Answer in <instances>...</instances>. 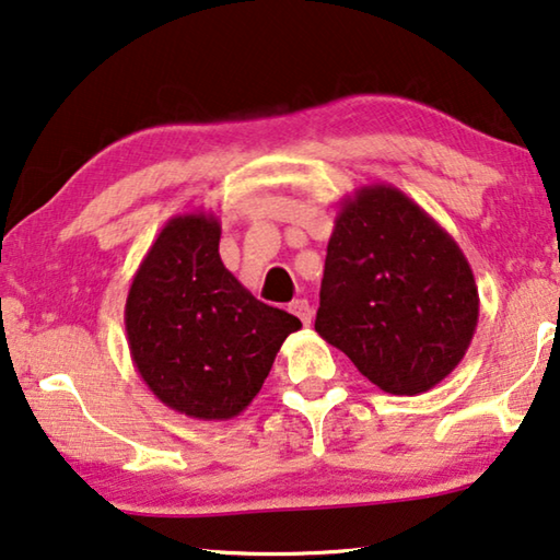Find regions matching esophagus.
I'll list each match as a JSON object with an SVG mask.
<instances>
[{
  "label": "esophagus",
  "instance_id": "34e87169",
  "mask_svg": "<svg viewBox=\"0 0 560 560\" xmlns=\"http://www.w3.org/2000/svg\"><path fill=\"white\" fill-rule=\"evenodd\" d=\"M289 311L301 320L303 326H311V306H308V301H303V299L291 301L289 303Z\"/></svg>",
  "mask_w": 560,
  "mask_h": 560
}]
</instances>
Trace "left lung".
<instances>
[{
    "label": "left lung",
    "mask_w": 560,
    "mask_h": 560,
    "mask_svg": "<svg viewBox=\"0 0 560 560\" xmlns=\"http://www.w3.org/2000/svg\"><path fill=\"white\" fill-rule=\"evenodd\" d=\"M479 291L447 230L393 185L340 200L316 334L390 395H420L462 363Z\"/></svg>",
    "instance_id": "left-lung-1"
}]
</instances>
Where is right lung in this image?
Masks as SVG:
<instances>
[{
    "mask_svg": "<svg viewBox=\"0 0 560 560\" xmlns=\"http://www.w3.org/2000/svg\"><path fill=\"white\" fill-rule=\"evenodd\" d=\"M220 220H167L130 281L132 365L160 402L195 420H232L261 390L301 320L254 299L220 259Z\"/></svg>",
    "mask_w": 560,
    "mask_h": 560,
    "instance_id": "1",
    "label": "right lung"
}]
</instances>
